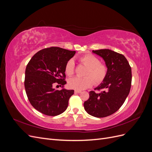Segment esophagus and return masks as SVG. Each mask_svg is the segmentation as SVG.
Segmentation results:
<instances>
[{"label":"esophagus","instance_id":"esophagus-1","mask_svg":"<svg viewBox=\"0 0 152 152\" xmlns=\"http://www.w3.org/2000/svg\"><path fill=\"white\" fill-rule=\"evenodd\" d=\"M75 93H81V91H79V90H75Z\"/></svg>","mask_w":152,"mask_h":152}]
</instances>
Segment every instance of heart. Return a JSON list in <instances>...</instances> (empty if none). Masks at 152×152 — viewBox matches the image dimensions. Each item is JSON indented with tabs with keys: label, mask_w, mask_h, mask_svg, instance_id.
I'll return each instance as SVG.
<instances>
[{
	"label": "heart",
	"mask_w": 152,
	"mask_h": 152,
	"mask_svg": "<svg viewBox=\"0 0 152 152\" xmlns=\"http://www.w3.org/2000/svg\"><path fill=\"white\" fill-rule=\"evenodd\" d=\"M80 61L88 67L85 73V77H73L68 80V85L72 89L84 90L94 84H99L107 75V67L101 63L100 59L93 54H88L80 58ZM75 72V62L73 59L68 60L65 65V73L72 76Z\"/></svg>",
	"instance_id": "heart-1"
}]
</instances>
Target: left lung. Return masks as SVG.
Wrapping results in <instances>:
<instances>
[{
    "label": "left lung",
    "instance_id": "left-lung-1",
    "mask_svg": "<svg viewBox=\"0 0 152 152\" xmlns=\"http://www.w3.org/2000/svg\"><path fill=\"white\" fill-rule=\"evenodd\" d=\"M102 57L107 67V75L96 89H104L100 93L89 92V98L84 103L91 115L102 118L110 115L121 107L130 92L131 68L124 55L110 49L93 50Z\"/></svg>",
    "mask_w": 152,
    "mask_h": 152
}]
</instances>
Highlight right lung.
Returning a JSON list of instances; mask_svg holds the SVG:
<instances>
[{
	"label": "right lung",
	"mask_w": 152,
	"mask_h": 152,
	"mask_svg": "<svg viewBox=\"0 0 152 152\" xmlns=\"http://www.w3.org/2000/svg\"><path fill=\"white\" fill-rule=\"evenodd\" d=\"M75 51L58 47L39 50L31 58L25 70V87L31 104L39 112L56 116L66 110L73 90L64 88L65 65ZM55 82L62 89L53 88Z\"/></svg>",
	"instance_id": "obj_1"
}]
</instances>
